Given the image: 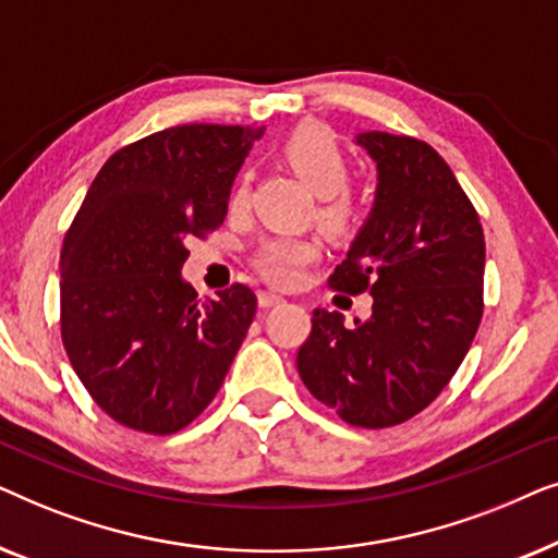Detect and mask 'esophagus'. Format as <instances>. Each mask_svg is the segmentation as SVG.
Here are the masks:
<instances>
[{
	"label": "esophagus",
	"mask_w": 558,
	"mask_h": 558,
	"mask_svg": "<svg viewBox=\"0 0 558 558\" xmlns=\"http://www.w3.org/2000/svg\"><path fill=\"white\" fill-rule=\"evenodd\" d=\"M281 302H284V296L279 292H271V289H262V292H258V307L269 310V307H277Z\"/></svg>",
	"instance_id": "34e87169"
}]
</instances>
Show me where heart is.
I'll list each match as a JSON object with an SVG mask.
<instances>
[{"instance_id":"obj_1","label":"heart","mask_w":558,"mask_h":558,"mask_svg":"<svg viewBox=\"0 0 558 558\" xmlns=\"http://www.w3.org/2000/svg\"><path fill=\"white\" fill-rule=\"evenodd\" d=\"M281 157L307 182V187L323 197L319 220L332 231H342L350 216H353V208H350V201L342 193L350 180V162L338 136L327 126L317 124V121H307V124H300L287 136L284 144H281ZM248 180V172H241L239 180H235L231 193L233 208H241L246 203ZM315 256V243L292 239V235H279V239H269L258 248L256 266L266 279L277 281V284H294L302 277L304 266Z\"/></svg>"}]
</instances>
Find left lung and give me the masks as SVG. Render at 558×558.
Returning a JSON list of instances; mask_svg holds the SVG:
<instances>
[{"label": "left lung", "mask_w": 558, "mask_h": 558, "mask_svg": "<svg viewBox=\"0 0 558 558\" xmlns=\"http://www.w3.org/2000/svg\"><path fill=\"white\" fill-rule=\"evenodd\" d=\"M376 201L330 287L368 292V319L312 312L296 353L310 393L353 426L384 429L441 393L483 317L485 239L470 197L426 142L363 132Z\"/></svg>", "instance_id": "1"}]
</instances>
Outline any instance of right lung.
Listing matches in <instances>:
<instances>
[{
    "instance_id": "1",
    "label": "right lung",
    "mask_w": 558,
    "mask_h": 558,
    "mask_svg": "<svg viewBox=\"0 0 558 558\" xmlns=\"http://www.w3.org/2000/svg\"><path fill=\"white\" fill-rule=\"evenodd\" d=\"M264 126L185 124L109 157L60 254V330L81 384L129 429L174 434L216 399L256 294L197 300L187 241L223 223Z\"/></svg>"
}]
</instances>
